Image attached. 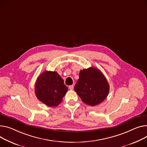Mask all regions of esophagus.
<instances>
[{
  "mask_svg": "<svg viewBox=\"0 0 147 147\" xmlns=\"http://www.w3.org/2000/svg\"><path fill=\"white\" fill-rule=\"evenodd\" d=\"M68 88H69V89L70 90H73L74 89V86L73 85H70L68 86Z\"/></svg>",
  "mask_w": 147,
  "mask_h": 147,
  "instance_id": "34e87169",
  "label": "esophagus"
}]
</instances>
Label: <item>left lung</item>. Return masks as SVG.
Segmentation results:
<instances>
[{"instance_id": "left-lung-1", "label": "left lung", "mask_w": 147, "mask_h": 147, "mask_svg": "<svg viewBox=\"0 0 147 147\" xmlns=\"http://www.w3.org/2000/svg\"><path fill=\"white\" fill-rule=\"evenodd\" d=\"M74 90L84 103L94 106L106 98L109 92V85L99 69L90 67L80 71Z\"/></svg>"}]
</instances>
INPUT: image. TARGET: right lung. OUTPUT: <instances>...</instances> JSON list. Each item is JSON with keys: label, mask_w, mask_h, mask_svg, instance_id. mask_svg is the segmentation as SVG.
I'll return each instance as SVG.
<instances>
[{"label": "right lung", "mask_w": 147, "mask_h": 147, "mask_svg": "<svg viewBox=\"0 0 147 147\" xmlns=\"http://www.w3.org/2000/svg\"><path fill=\"white\" fill-rule=\"evenodd\" d=\"M67 90L63 79L56 71H45L41 73L35 85L37 98L50 107L59 105Z\"/></svg>", "instance_id": "right-lung-1"}]
</instances>
